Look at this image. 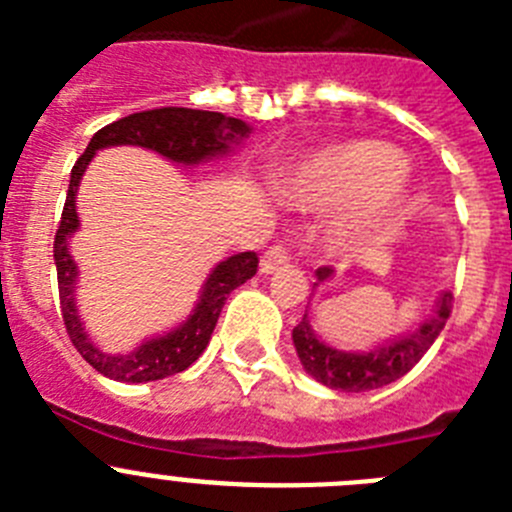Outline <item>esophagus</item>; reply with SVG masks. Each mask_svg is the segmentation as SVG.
<instances>
[{"label": "esophagus", "instance_id": "1", "mask_svg": "<svg viewBox=\"0 0 512 512\" xmlns=\"http://www.w3.org/2000/svg\"><path fill=\"white\" fill-rule=\"evenodd\" d=\"M287 264H289V256L282 246L269 248V251L261 256V271H264V274H274V271L284 269Z\"/></svg>", "mask_w": 512, "mask_h": 512}]
</instances>
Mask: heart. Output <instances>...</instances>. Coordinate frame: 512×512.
<instances>
[{"mask_svg":"<svg viewBox=\"0 0 512 512\" xmlns=\"http://www.w3.org/2000/svg\"><path fill=\"white\" fill-rule=\"evenodd\" d=\"M284 197L305 207L356 202L338 225V241L354 246L397 215L408 197L402 153L382 140H341L312 151L284 179Z\"/></svg>","mask_w":512,"mask_h":512,"instance_id":"heart-1","label":"heart"}]
</instances>
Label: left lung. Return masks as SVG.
<instances>
[{"mask_svg": "<svg viewBox=\"0 0 512 512\" xmlns=\"http://www.w3.org/2000/svg\"><path fill=\"white\" fill-rule=\"evenodd\" d=\"M315 277H318V282L312 284V289L330 282L333 269L323 266V269L315 271ZM451 300H454L451 292H441L431 315L423 323H418V328L379 343L372 351H341V348H333L330 343L320 341L318 333L312 330L310 310H305L300 325L292 330V341H295L300 364L305 366V372L315 382L341 392L379 390L384 384H392L405 377L423 359V354L441 336L443 325L449 320Z\"/></svg>", "mask_w": 512, "mask_h": 512, "instance_id": "8db88e82", "label": "left lung"}]
</instances>
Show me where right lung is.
Returning a JSON list of instances; mask_svg holds the SVG:
<instances>
[{
    "label": "right lung",
    "instance_id": "right-lung-1",
    "mask_svg": "<svg viewBox=\"0 0 512 512\" xmlns=\"http://www.w3.org/2000/svg\"><path fill=\"white\" fill-rule=\"evenodd\" d=\"M251 135V125L238 117H228L223 112L187 110V107H161V110L135 112L122 120L104 125L89 140L87 151L81 153L79 161L71 169L69 194L63 205L61 225L53 241V261L58 271V297H61L63 325L69 330L71 343L84 359L104 377L115 382H156V379L171 377L184 372L187 366L200 359L202 351L210 343L220 310L235 287L256 274L259 256L253 251L235 253L215 266L207 274L200 289L197 305L187 315V320L171 328L169 333L153 336L135 346L128 354H107L89 336L87 325L81 320L76 307V282H79V266L71 256L69 246L74 233L79 230V212H76V192H79L81 176L92 164L97 151L112 146H138L146 151L164 156L166 161L179 166H197L223 158L241 146Z\"/></svg>",
    "mask_w": 512,
    "mask_h": 512
}]
</instances>
